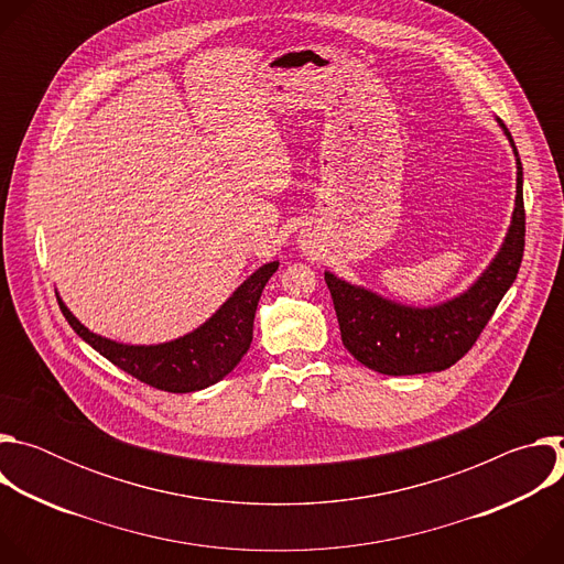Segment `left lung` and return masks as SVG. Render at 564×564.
<instances>
[{"mask_svg": "<svg viewBox=\"0 0 564 564\" xmlns=\"http://www.w3.org/2000/svg\"><path fill=\"white\" fill-rule=\"evenodd\" d=\"M502 129L509 135L518 160L513 220L505 246L489 270L464 294L435 307H409L386 301L326 272L341 341L348 352L370 370L397 377L451 368L473 348L516 281L524 254L522 163L509 129L505 124Z\"/></svg>", "mask_w": 564, "mask_h": 564, "instance_id": "1", "label": "left lung"}]
</instances>
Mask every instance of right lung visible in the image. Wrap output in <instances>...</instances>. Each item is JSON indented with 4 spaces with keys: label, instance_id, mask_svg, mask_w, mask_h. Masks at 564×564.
<instances>
[{
    "label": "right lung",
    "instance_id": "obj_1",
    "mask_svg": "<svg viewBox=\"0 0 564 564\" xmlns=\"http://www.w3.org/2000/svg\"><path fill=\"white\" fill-rule=\"evenodd\" d=\"M276 270V261L259 268L198 330L158 346H124L98 337L79 324L62 299L57 303L68 326L120 370L158 390L194 392L220 381L250 350L257 305Z\"/></svg>",
    "mask_w": 564,
    "mask_h": 564
}]
</instances>
